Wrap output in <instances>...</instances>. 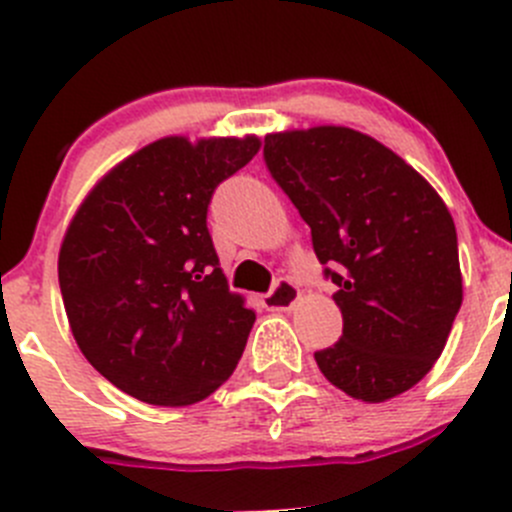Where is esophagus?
Segmentation results:
<instances>
[{"label": "esophagus", "instance_id": "esophagus-1", "mask_svg": "<svg viewBox=\"0 0 512 512\" xmlns=\"http://www.w3.org/2000/svg\"><path fill=\"white\" fill-rule=\"evenodd\" d=\"M299 302V289L289 280H280L270 294H265V307L272 312H289Z\"/></svg>", "mask_w": 512, "mask_h": 512}]
</instances>
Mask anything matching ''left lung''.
I'll return each mask as SVG.
<instances>
[{
    "instance_id": "1",
    "label": "left lung",
    "mask_w": 512,
    "mask_h": 512,
    "mask_svg": "<svg viewBox=\"0 0 512 512\" xmlns=\"http://www.w3.org/2000/svg\"><path fill=\"white\" fill-rule=\"evenodd\" d=\"M272 178L312 227L344 332L314 354L337 389L381 404L433 369L463 302L456 225L404 158L347 126L267 133Z\"/></svg>"
}]
</instances>
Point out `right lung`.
Masks as SVG:
<instances>
[{"instance_id": "right-lung-1", "label": "right lung", "mask_w": 512, "mask_h": 512, "mask_svg": "<svg viewBox=\"0 0 512 512\" xmlns=\"http://www.w3.org/2000/svg\"><path fill=\"white\" fill-rule=\"evenodd\" d=\"M257 136H165L113 165L64 232L59 287L81 354L116 389L193 406L230 379L255 312L227 289L210 195L260 151Z\"/></svg>"}]
</instances>
